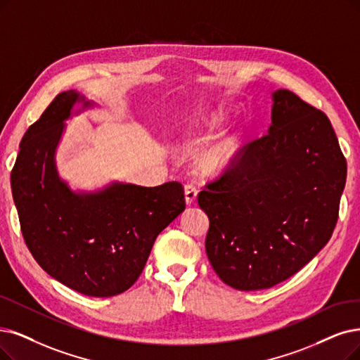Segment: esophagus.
I'll return each mask as SVG.
<instances>
[{
  "label": "esophagus",
  "instance_id": "obj_1",
  "mask_svg": "<svg viewBox=\"0 0 360 360\" xmlns=\"http://www.w3.org/2000/svg\"><path fill=\"white\" fill-rule=\"evenodd\" d=\"M184 195H186V202L189 205L195 202V199L198 196V189L193 183H188L184 186Z\"/></svg>",
  "mask_w": 360,
  "mask_h": 360
}]
</instances>
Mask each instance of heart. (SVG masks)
Returning <instances> with one entry per match:
<instances>
[{"label":"heart","mask_w":360,"mask_h":360,"mask_svg":"<svg viewBox=\"0 0 360 360\" xmlns=\"http://www.w3.org/2000/svg\"><path fill=\"white\" fill-rule=\"evenodd\" d=\"M205 121L210 125H217L220 122L219 113L208 115V117H205ZM235 149H236V141L232 137H227L219 143H215L214 146L208 148L202 155H200V165H202L204 169L207 171L220 169L230 161V158H232Z\"/></svg>","instance_id":"b5f03b06"}]
</instances>
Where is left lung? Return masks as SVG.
<instances>
[{
	"label": "left lung",
	"mask_w": 360,
	"mask_h": 360,
	"mask_svg": "<svg viewBox=\"0 0 360 360\" xmlns=\"http://www.w3.org/2000/svg\"><path fill=\"white\" fill-rule=\"evenodd\" d=\"M347 162L326 115L290 90L273 94L269 133L245 143L198 195L208 260L232 288H271L333 236Z\"/></svg>",
	"instance_id": "8db88e82"
}]
</instances>
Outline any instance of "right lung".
Returning <instances> with one entry per match:
<instances>
[{"label": "right lung", "instance_id": "right-lung-1", "mask_svg": "<svg viewBox=\"0 0 360 360\" xmlns=\"http://www.w3.org/2000/svg\"><path fill=\"white\" fill-rule=\"evenodd\" d=\"M81 97H54L25 133L11 191L27 250L50 276L90 297L127 291L145 269L156 236L186 208L179 181L156 188L112 184L77 195L59 180L54 150ZM89 105V103H85Z\"/></svg>", "mask_w": 360, "mask_h": 360}]
</instances>
